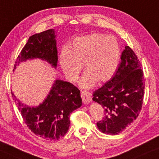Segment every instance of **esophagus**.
I'll use <instances>...</instances> for the list:
<instances>
[{"label":"esophagus","instance_id":"1","mask_svg":"<svg viewBox=\"0 0 159 159\" xmlns=\"http://www.w3.org/2000/svg\"><path fill=\"white\" fill-rule=\"evenodd\" d=\"M80 96H81L82 101L84 104H89L91 102V94L89 91H81Z\"/></svg>","mask_w":159,"mask_h":159}]
</instances>
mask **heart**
Listing matches in <instances>:
<instances>
[{"mask_svg": "<svg viewBox=\"0 0 159 159\" xmlns=\"http://www.w3.org/2000/svg\"><path fill=\"white\" fill-rule=\"evenodd\" d=\"M120 48L115 37L105 34H91L75 38L70 50L63 49L59 61L67 79L75 82L84 65L86 73L79 81L80 86L91 88L97 80L108 81L118 68Z\"/></svg>", "mask_w": 159, "mask_h": 159, "instance_id": "b5f03b06", "label": "heart"}]
</instances>
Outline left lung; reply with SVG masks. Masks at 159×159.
<instances>
[{"instance_id":"1","label":"left lung","mask_w":159,"mask_h":159,"mask_svg":"<svg viewBox=\"0 0 159 159\" xmlns=\"http://www.w3.org/2000/svg\"><path fill=\"white\" fill-rule=\"evenodd\" d=\"M115 74L93 93L105 117L97 125L107 135H117L136 120L142 108L145 82L141 64L129 46L122 52Z\"/></svg>"}]
</instances>
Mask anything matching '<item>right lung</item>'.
Listing matches in <instances>:
<instances>
[{
	"instance_id": "obj_1",
	"label": "right lung",
	"mask_w": 159,
	"mask_h": 159,
	"mask_svg": "<svg viewBox=\"0 0 159 159\" xmlns=\"http://www.w3.org/2000/svg\"><path fill=\"white\" fill-rule=\"evenodd\" d=\"M54 30L31 36L17 57L14 69L20 62L33 59L44 60L56 68L58 58ZM12 95L31 131L49 140H57L66 135L70 125V113L82 105L79 89L70 83L57 79L39 106H27Z\"/></svg>"
}]
</instances>
